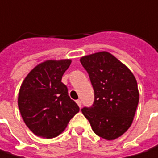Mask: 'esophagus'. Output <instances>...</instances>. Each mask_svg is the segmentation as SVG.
I'll use <instances>...</instances> for the list:
<instances>
[{
	"label": "esophagus",
	"instance_id": "34e87169",
	"mask_svg": "<svg viewBox=\"0 0 158 158\" xmlns=\"http://www.w3.org/2000/svg\"><path fill=\"white\" fill-rule=\"evenodd\" d=\"M76 102H77V104L79 105V108H80V107H81V101H80V100H77Z\"/></svg>",
	"mask_w": 158,
	"mask_h": 158
}]
</instances>
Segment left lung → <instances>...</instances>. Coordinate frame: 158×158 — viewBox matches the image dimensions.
<instances>
[{
  "mask_svg": "<svg viewBox=\"0 0 158 158\" xmlns=\"http://www.w3.org/2000/svg\"><path fill=\"white\" fill-rule=\"evenodd\" d=\"M80 63L89 75L94 91L92 107L83 115L98 136L112 141L131 127L139 102L137 81L131 72L106 51L82 56Z\"/></svg>",
  "mask_w": 158,
  "mask_h": 158,
  "instance_id": "8db88e82",
  "label": "left lung"
}]
</instances>
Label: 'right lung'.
Wrapping results in <instances>:
<instances>
[{
	"instance_id": "1",
	"label": "right lung",
	"mask_w": 158,
	"mask_h": 158,
	"mask_svg": "<svg viewBox=\"0 0 158 158\" xmlns=\"http://www.w3.org/2000/svg\"><path fill=\"white\" fill-rule=\"evenodd\" d=\"M71 59L47 60L35 66L18 93V108L27 127L37 136L51 139L62 134L79 111L61 81Z\"/></svg>"
}]
</instances>
